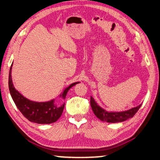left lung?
<instances>
[{"label":"left lung","instance_id":"obj_1","mask_svg":"<svg viewBox=\"0 0 160 160\" xmlns=\"http://www.w3.org/2000/svg\"><path fill=\"white\" fill-rule=\"evenodd\" d=\"M90 104L93 112L97 117L101 121H106L108 123L122 122L127 119L132 118L137 113L140 107H141V104H140L139 106L132 108V109L125 111V112H108L98 106L92 97H90Z\"/></svg>","mask_w":160,"mask_h":160}]
</instances>
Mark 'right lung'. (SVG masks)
Listing matches in <instances>:
<instances>
[{"label":"right lung","mask_w":160,"mask_h":160,"mask_svg":"<svg viewBox=\"0 0 160 160\" xmlns=\"http://www.w3.org/2000/svg\"><path fill=\"white\" fill-rule=\"evenodd\" d=\"M12 66V64L10 68L8 86L10 93L18 109L26 118L32 122L41 124H48L56 122L63 113L65 104L58 106L54 102V99L47 102H35L26 99L20 92H18L13 86L11 77ZM78 83L79 82H74L68 87L60 97H63V99H66L68 91Z\"/></svg>","instance_id":"right-lung-1"}]
</instances>
